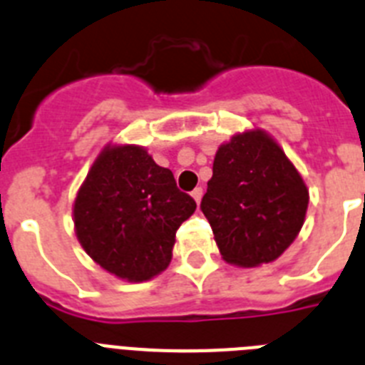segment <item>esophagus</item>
<instances>
[{"label":"esophagus","instance_id":"34e87169","mask_svg":"<svg viewBox=\"0 0 365 365\" xmlns=\"http://www.w3.org/2000/svg\"><path fill=\"white\" fill-rule=\"evenodd\" d=\"M192 197L195 199V202H197V205H199V202H201V197H202V188H201V186H197V188L193 190Z\"/></svg>","mask_w":365,"mask_h":365}]
</instances>
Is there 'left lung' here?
Here are the masks:
<instances>
[{"label": "left lung", "instance_id": "1", "mask_svg": "<svg viewBox=\"0 0 365 365\" xmlns=\"http://www.w3.org/2000/svg\"><path fill=\"white\" fill-rule=\"evenodd\" d=\"M309 190L265 131L237 133L214 159L201 210L222 259L259 267L278 259L302 230Z\"/></svg>", "mask_w": 365, "mask_h": 365}]
</instances>
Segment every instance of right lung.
<instances>
[{
  "label": "right lung",
  "instance_id": "right-lung-1",
  "mask_svg": "<svg viewBox=\"0 0 365 365\" xmlns=\"http://www.w3.org/2000/svg\"><path fill=\"white\" fill-rule=\"evenodd\" d=\"M195 208L173 173L144 148L109 144L74 199V230L102 269L128 282H148L170 265L177 228Z\"/></svg>",
  "mask_w": 365,
  "mask_h": 365
}]
</instances>
